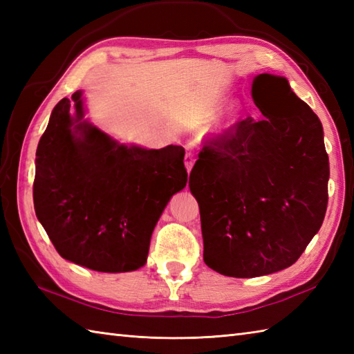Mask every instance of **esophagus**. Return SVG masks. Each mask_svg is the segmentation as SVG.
Segmentation results:
<instances>
[{"instance_id":"34e87169","label":"esophagus","mask_w":354,"mask_h":354,"mask_svg":"<svg viewBox=\"0 0 354 354\" xmlns=\"http://www.w3.org/2000/svg\"><path fill=\"white\" fill-rule=\"evenodd\" d=\"M184 164H185L187 171H190L192 167H193V164H194V153H193V152H187V153H185Z\"/></svg>"}]
</instances>
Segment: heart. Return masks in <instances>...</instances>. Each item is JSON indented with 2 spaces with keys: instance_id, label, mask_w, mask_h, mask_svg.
Here are the masks:
<instances>
[{
  "instance_id": "b5f03b06",
  "label": "heart",
  "mask_w": 354,
  "mask_h": 354,
  "mask_svg": "<svg viewBox=\"0 0 354 354\" xmlns=\"http://www.w3.org/2000/svg\"><path fill=\"white\" fill-rule=\"evenodd\" d=\"M237 117H239V111H237L236 108H231V109L227 112V114L223 115V118L221 120L219 127H217V129H219V132H223V131L230 129V127L236 123Z\"/></svg>"
}]
</instances>
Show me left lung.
<instances>
[{
  "label": "left lung",
  "instance_id": "obj_1",
  "mask_svg": "<svg viewBox=\"0 0 354 354\" xmlns=\"http://www.w3.org/2000/svg\"><path fill=\"white\" fill-rule=\"evenodd\" d=\"M248 117L209 141L190 173L204 261L254 278L295 263L319 231L328 202V155L318 115L288 79L260 74Z\"/></svg>",
  "mask_w": 354,
  "mask_h": 354
}]
</instances>
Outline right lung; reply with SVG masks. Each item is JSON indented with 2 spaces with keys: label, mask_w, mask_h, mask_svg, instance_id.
<instances>
[{
  "label": "right lung",
  "mask_w": 354,
  "mask_h": 354,
  "mask_svg": "<svg viewBox=\"0 0 354 354\" xmlns=\"http://www.w3.org/2000/svg\"><path fill=\"white\" fill-rule=\"evenodd\" d=\"M84 117L82 91L51 112L36 149V217L65 260L129 272L146 265L158 219L187 184L185 150L122 145Z\"/></svg>",
  "instance_id": "add662e5"
}]
</instances>
